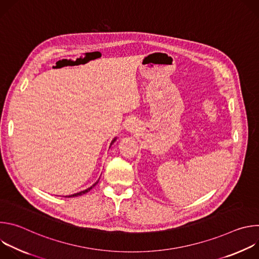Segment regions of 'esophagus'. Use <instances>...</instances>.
<instances>
[{
	"mask_svg": "<svg viewBox=\"0 0 259 259\" xmlns=\"http://www.w3.org/2000/svg\"><path fill=\"white\" fill-rule=\"evenodd\" d=\"M134 128H135V125H134V124H132V123L128 124V125H127V127H126V129H127L128 131H130V132L134 131Z\"/></svg>",
	"mask_w": 259,
	"mask_h": 259,
	"instance_id": "obj_1",
	"label": "esophagus"
}]
</instances>
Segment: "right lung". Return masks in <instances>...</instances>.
I'll list each match as a JSON object with an SVG mask.
<instances>
[{"label":"right lung","instance_id":"obj_1","mask_svg":"<svg viewBox=\"0 0 259 259\" xmlns=\"http://www.w3.org/2000/svg\"><path fill=\"white\" fill-rule=\"evenodd\" d=\"M116 140H117V137H115V138H114V139L112 140V142H110V145H109V147H110V146H112V144H113V143H114V142H115ZM98 181H99V180H97V181H96V182H95V183L93 184V186H91V187H90L89 189H87V190H85V191H83V192H80V193H77V194H73V195H70V196H68V197L66 196V197H67V198H72V197H78V196H82V195H84V194L88 193V192H89V191H90V190H91L92 188H94V187L96 186V184L98 183Z\"/></svg>","mask_w":259,"mask_h":259}]
</instances>
